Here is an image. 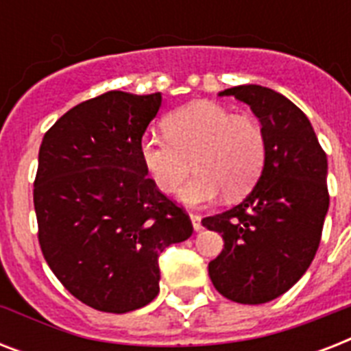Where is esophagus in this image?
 Here are the masks:
<instances>
[{"instance_id": "34e87169", "label": "esophagus", "mask_w": 351, "mask_h": 351, "mask_svg": "<svg viewBox=\"0 0 351 351\" xmlns=\"http://www.w3.org/2000/svg\"><path fill=\"white\" fill-rule=\"evenodd\" d=\"M191 222H193V228H195V231H200L204 228L202 217H200V215H191Z\"/></svg>"}]
</instances>
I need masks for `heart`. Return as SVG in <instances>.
I'll list each match as a JSON object with an SVG mask.
<instances>
[{
	"label": "heart",
	"instance_id": "1",
	"mask_svg": "<svg viewBox=\"0 0 351 351\" xmlns=\"http://www.w3.org/2000/svg\"><path fill=\"white\" fill-rule=\"evenodd\" d=\"M167 136L153 132L140 140V158L165 195L186 182L195 160L197 176L180 193L187 206H204L226 191L228 198L244 197L258 182L266 164V136L258 121L198 100L176 109L164 121Z\"/></svg>",
	"mask_w": 351,
	"mask_h": 351
}]
</instances>
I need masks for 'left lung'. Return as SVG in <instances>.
Segmentation results:
<instances>
[{
    "label": "left lung",
    "instance_id": "obj_1",
    "mask_svg": "<svg viewBox=\"0 0 351 351\" xmlns=\"http://www.w3.org/2000/svg\"><path fill=\"white\" fill-rule=\"evenodd\" d=\"M220 96L244 101L261 120L266 164L239 206L202 220L224 239L209 277L226 299L264 304L286 293L319 250L330 206L326 153L304 112L280 93L239 85Z\"/></svg>",
    "mask_w": 351,
    "mask_h": 351
}]
</instances>
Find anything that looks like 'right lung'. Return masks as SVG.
I'll return each instance as SVG.
<instances>
[{"mask_svg": "<svg viewBox=\"0 0 351 351\" xmlns=\"http://www.w3.org/2000/svg\"><path fill=\"white\" fill-rule=\"evenodd\" d=\"M162 104L109 90L45 132L38 154V240L63 288L84 304L127 313L160 291V253L191 237L186 209L147 176L140 140Z\"/></svg>", "mask_w": 351, "mask_h": 351, "instance_id": "right-lung-1", "label": "right lung"}]
</instances>
